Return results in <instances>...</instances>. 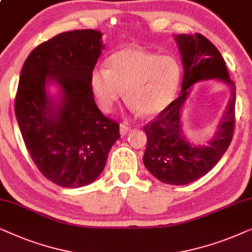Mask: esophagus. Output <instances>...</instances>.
Here are the masks:
<instances>
[{
	"instance_id": "34e87169",
	"label": "esophagus",
	"mask_w": 252,
	"mask_h": 252,
	"mask_svg": "<svg viewBox=\"0 0 252 252\" xmlns=\"http://www.w3.org/2000/svg\"><path fill=\"white\" fill-rule=\"evenodd\" d=\"M131 129V126L129 125H126V123H121L120 125V132H121L122 136H125L127 132H129Z\"/></svg>"
}]
</instances>
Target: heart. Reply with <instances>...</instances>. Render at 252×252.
Listing matches in <instances>:
<instances>
[{"instance_id": "obj_1", "label": "heart", "mask_w": 252, "mask_h": 252, "mask_svg": "<svg viewBox=\"0 0 252 252\" xmlns=\"http://www.w3.org/2000/svg\"><path fill=\"white\" fill-rule=\"evenodd\" d=\"M108 68L94 69L91 88L99 107L109 112L122 98L151 116L162 112L173 100L178 90L182 69L171 56H157L138 47H127L113 54Z\"/></svg>"}]
</instances>
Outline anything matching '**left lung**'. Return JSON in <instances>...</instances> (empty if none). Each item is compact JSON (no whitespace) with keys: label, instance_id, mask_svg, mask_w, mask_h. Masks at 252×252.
Segmentation results:
<instances>
[{"label":"left lung","instance_id":"8db88e82","mask_svg":"<svg viewBox=\"0 0 252 252\" xmlns=\"http://www.w3.org/2000/svg\"><path fill=\"white\" fill-rule=\"evenodd\" d=\"M183 56L182 94L144 126L147 137L143 158L148 171L169 185H186L201 178L217 164L233 139L235 129V84L229 79L226 63L218 49L204 37L179 35L176 37ZM220 78L231 87V100L218 134L208 147L195 148L181 136L180 113L188 88L197 80Z\"/></svg>","mask_w":252,"mask_h":252}]
</instances>
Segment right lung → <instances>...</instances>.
<instances>
[{"instance_id": "add662e5", "label": "right lung", "mask_w": 252, "mask_h": 252, "mask_svg": "<svg viewBox=\"0 0 252 252\" xmlns=\"http://www.w3.org/2000/svg\"><path fill=\"white\" fill-rule=\"evenodd\" d=\"M101 33L75 30L37 45L21 68L15 113L25 146L45 178L66 189L89 185L105 168L120 125L95 105L91 74L101 54ZM62 88L57 109L47 80Z\"/></svg>"}]
</instances>
